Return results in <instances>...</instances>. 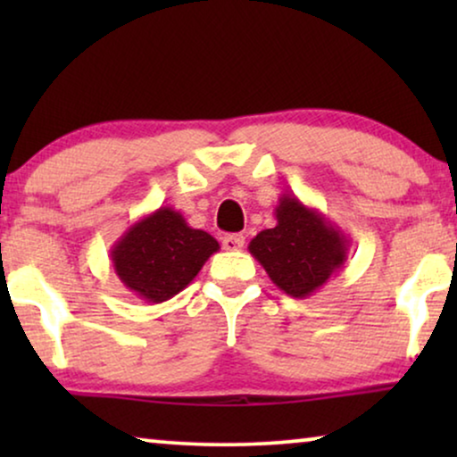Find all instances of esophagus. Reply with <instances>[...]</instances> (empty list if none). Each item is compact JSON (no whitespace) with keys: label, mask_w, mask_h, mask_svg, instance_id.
Masks as SVG:
<instances>
[{"label":"esophagus","mask_w":457,"mask_h":457,"mask_svg":"<svg viewBox=\"0 0 457 457\" xmlns=\"http://www.w3.org/2000/svg\"><path fill=\"white\" fill-rule=\"evenodd\" d=\"M245 245V237L243 235H224L222 237V247L227 252H239V249Z\"/></svg>","instance_id":"34e87169"}]
</instances>
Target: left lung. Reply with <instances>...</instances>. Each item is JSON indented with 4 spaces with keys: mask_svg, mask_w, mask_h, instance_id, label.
I'll return each instance as SVG.
<instances>
[{
    "mask_svg": "<svg viewBox=\"0 0 457 457\" xmlns=\"http://www.w3.org/2000/svg\"><path fill=\"white\" fill-rule=\"evenodd\" d=\"M277 227L249 241V253L287 295L305 299L345 266L349 237L320 210L285 193L274 208Z\"/></svg>",
    "mask_w": 457,
    "mask_h": 457,
    "instance_id": "1",
    "label": "left lung"
}]
</instances>
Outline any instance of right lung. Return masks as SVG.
<instances>
[{
    "label": "right lung",
    "instance_id": "obj_1",
    "mask_svg": "<svg viewBox=\"0 0 457 457\" xmlns=\"http://www.w3.org/2000/svg\"><path fill=\"white\" fill-rule=\"evenodd\" d=\"M218 249L214 237L191 228L180 212L166 205L130 224L110 258L129 291L147 303H162L183 291Z\"/></svg>",
    "mask_w": 457,
    "mask_h": 457
}]
</instances>
